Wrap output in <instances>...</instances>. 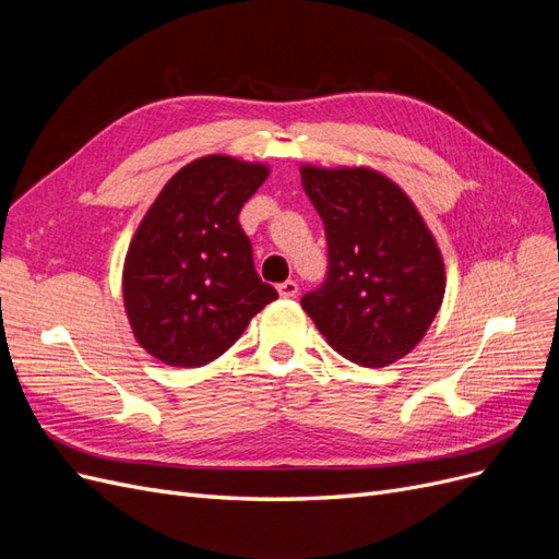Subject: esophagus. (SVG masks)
Segmentation results:
<instances>
[{
    "instance_id": "1",
    "label": "esophagus",
    "mask_w": 559,
    "mask_h": 559,
    "mask_svg": "<svg viewBox=\"0 0 559 559\" xmlns=\"http://www.w3.org/2000/svg\"><path fill=\"white\" fill-rule=\"evenodd\" d=\"M277 292H280V296H282V298H296V294H298V284H296L294 280H286V282H282V284L277 286Z\"/></svg>"
}]
</instances>
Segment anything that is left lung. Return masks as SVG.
Listing matches in <instances>:
<instances>
[{"label": "left lung", "instance_id": "8db88e82", "mask_svg": "<svg viewBox=\"0 0 559 559\" xmlns=\"http://www.w3.org/2000/svg\"><path fill=\"white\" fill-rule=\"evenodd\" d=\"M324 222L329 273L300 306L345 359L382 368L427 335L445 296V263L415 202L373 167L300 165Z\"/></svg>", "mask_w": 559, "mask_h": 559}]
</instances>
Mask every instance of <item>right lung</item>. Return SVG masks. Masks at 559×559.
<instances>
[{
    "label": "right lung",
    "mask_w": 559,
    "mask_h": 559,
    "mask_svg": "<svg viewBox=\"0 0 559 559\" xmlns=\"http://www.w3.org/2000/svg\"><path fill=\"white\" fill-rule=\"evenodd\" d=\"M270 167L202 156L163 186L132 235L123 302L138 341L167 366L198 368L238 341L277 298L253 270L238 216Z\"/></svg>",
    "instance_id": "add662e5"
}]
</instances>
